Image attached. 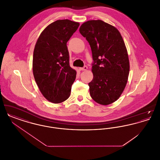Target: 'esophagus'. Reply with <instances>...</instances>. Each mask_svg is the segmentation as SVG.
Returning a JSON list of instances; mask_svg holds the SVG:
<instances>
[{
    "mask_svg": "<svg viewBox=\"0 0 160 160\" xmlns=\"http://www.w3.org/2000/svg\"><path fill=\"white\" fill-rule=\"evenodd\" d=\"M79 69L80 71H85L86 69H88V67L87 66H84L83 67H82V68H80Z\"/></svg>",
    "mask_w": 160,
    "mask_h": 160,
    "instance_id": "obj_1",
    "label": "esophagus"
}]
</instances>
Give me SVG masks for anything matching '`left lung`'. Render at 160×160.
Here are the masks:
<instances>
[{"mask_svg": "<svg viewBox=\"0 0 160 160\" xmlns=\"http://www.w3.org/2000/svg\"><path fill=\"white\" fill-rule=\"evenodd\" d=\"M79 31L91 48L92 98L99 104H112L120 97L129 75V59L122 36L114 26L100 20L84 23Z\"/></svg>", "mask_w": 160, "mask_h": 160, "instance_id": "left-lung-1", "label": "left lung"}]
</instances>
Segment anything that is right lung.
I'll return each mask as SVG.
<instances>
[{"mask_svg":"<svg viewBox=\"0 0 160 160\" xmlns=\"http://www.w3.org/2000/svg\"><path fill=\"white\" fill-rule=\"evenodd\" d=\"M79 25L67 19L57 20L42 32L35 44L33 76L43 96L53 103L70 96L76 71L70 67L67 43Z\"/></svg>","mask_w":160,"mask_h":160,"instance_id":"1","label":"right lung"}]
</instances>
